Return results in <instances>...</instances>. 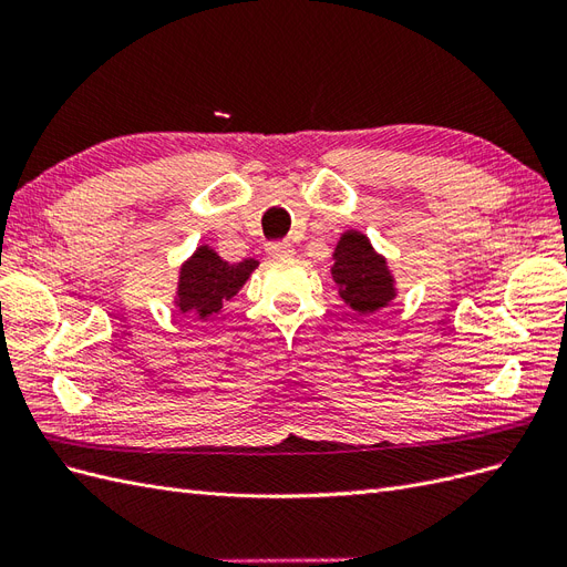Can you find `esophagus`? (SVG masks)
<instances>
[{"label": "esophagus", "mask_w": 567, "mask_h": 567, "mask_svg": "<svg viewBox=\"0 0 567 567\" xmlns=\"http://www.w3.org/2000/svg\"><path fill=\"white\" fill-rule=\"evenodd\" d=\"M267 255L277 257V260H284V257H293L296 248L286 244V241H277V244H267Z\"/></svg>", "instance_id": "obj_1"}]
</instances>
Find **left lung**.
<instances>
[{
    "mask_svg": "<svg viewBox=\"0 0 567 567\" xmlns=\"http://www.w3.org/2000/svg\"><path fill=\"white\" fill-rule=\"evenodd\" d=\"M331 274L342 302L362 317L379 312L398 296L388 260L375 252L369 236L357 229L340 234Z\"/></svg>",
    "mask_w": 567,
    "mask_h": 567,
    "instance_id": "obj_1",
    "label": "left lung"
}]
</instances>
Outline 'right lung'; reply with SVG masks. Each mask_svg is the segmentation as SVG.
<instances>
[{
  "label": "right lung",
  "instance_id": "add662e5",
  "mask_svg": "<svg viewBox=\"0 0 567 567\" xmlns=\"http://www.w3.org/2000/svg\"><path fill=\"white\" fill-rule=\"evenodd\" d=\"M257 265L260 262L252 257L231 265L221 260L210 246H198L179 267L175 307L182 315H194L205 321L244 288Z\"/></svg>",
  "mask_w": 567,
  "mask_h": 567
}]
</instances>
